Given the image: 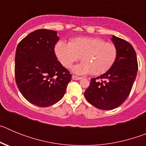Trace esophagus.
Segmentation results:
<instances>
[{
    "label": "esophagus",
    "instance_id": "obj_1",
    "mask_svg": "<svg viewBox=\"0 0 146 146\" xmlns=\"http://www.w3.org/2000/svg\"><path fill=\"white\" fill-rule=\"evenodd\" d=\"M72 79L74 80H79L82 79V77H77V76H75V75H73L72 76Z\"/></svg>",
    "mask_w": 146,
    "mask_h": 146
}]
</instances>
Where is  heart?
<instances>
[{"instance_id":"heart-1","label":"heart","mask_w":146,"mask_h":146,"mask_svg":"<svg viewBox=\"0 0 146 146\" xmlns=\"http://www.w3.org/2000/svg\"><path fill=\"white\" fill-rule=\"evenodd\" d=\"M55 53L61 64L69 68L81 57L82 63L72 70L77 74L90 73L99 75L108 72L118 57V49L111 42L94 37L72 39L69 43L59 41L55 46Z\"/></svg>"}]
</instances>
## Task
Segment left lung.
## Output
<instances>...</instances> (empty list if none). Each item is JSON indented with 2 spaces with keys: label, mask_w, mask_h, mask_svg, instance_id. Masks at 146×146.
<instances>
[{
  "label": "left lung",
  "mask_w": 146,
  "mask_h": 146,
  "mask_svg": "<svg viewBox=\"0 0 146 146\" xmlns=\"http://www.w3.org/2000/svg\"><path fill=\"white\" fill-rule=\"evenodd\" d=\"M118 57L113 66L104 74L92 78L84 96L94 107L104 110L118 108L129 95L138 69L135 49L130 43L113 36Z\"/></svg>",
  "instance_id": "left-lung-1"
}]
</instances>
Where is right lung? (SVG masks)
Segmentation results:
<instances>
[{
	"mask_svg": "<svg viewBox=\"0 0 146 146\" xmlns=\"http://www.w3.org/2000/svg\"><path fill=\"white\" fill-rule=\"evenodd\" d=\"M57 32L38 29L17 45L15 80L23 96L31 104L49 107L64 97L72 74L57 60Z\"/></svg>",
	"mask_w": 146,
	"mask_h": 146,
	"instance_id": "add662e5",
	"label": "right lung"
}]
</instances>
